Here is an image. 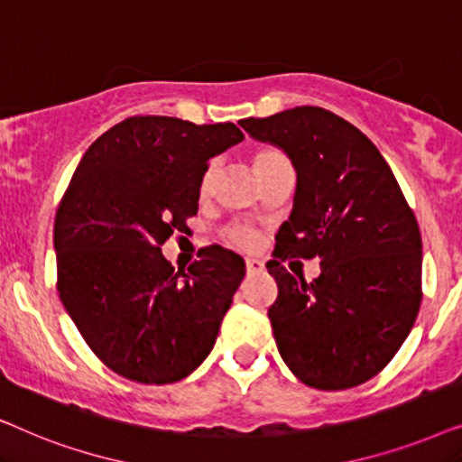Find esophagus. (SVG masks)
Masks as SVG:
<instances>
[{"label": "esophagus", "mask_w": 462, "mask_h": 462, "mask_svg": "<svg viewBox=\"0 0 462 462\" xmlns=\"http://www.w3.org/2000/svg\"><path fill=\"white\" fill-rule=\"evenodd\" d=\"M245 271L248 273H261V271H264V264L258 258H245Z\"/></svg>", "instance_id": "1"}]
</instances>
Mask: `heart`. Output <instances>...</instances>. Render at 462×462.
Returning <instances> with one entry per match:
<instances>
[{
	"label": "heart",
	"mask_w": 462,
	"mask_h": 462,
	"mask_svg": "<svg viewBox=\"0 0 462 462\" xmlns=\"http://www.w3.org/2000/svg\"><path fill=\"white\" fill-rule=\"evenodd\" d=\"M282 163H288V160L280 149H273V147L261 149V151H256V155H254V172H256V176H261L264 172H269V170L282 166ZM217 174H218L217 163H210V166L206 168L204 176H201V185H199L201 193L206 195L212 191L214 180H217ZM225 239L231 245H236V248L248 250V248H254V245L258 244V233L248 225H231L225 229Z\"/></svg>",
	"instance_id": "1"
}]
</instances>
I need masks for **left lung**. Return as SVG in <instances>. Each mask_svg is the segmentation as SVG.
<instances>
[{"label": "left lung", "instance_id": "left-lung-1", "mask_svg": "<svg viewBox=\"0 0 462 462\" xmlns=\"http://www.w3.org/2000/svg\"><path fill=\"white\" fill-rule=\"evenodd\" d=\"M296 170L290 218L277 231L269 319L280 356L309 387H357L387 365L422 300V242L389 163L364 132L321 106L239 119ZM319 257L311 284L282 260Z\"/></svg>", "mask_w": 462, "mask_h": 462}]
</instances>
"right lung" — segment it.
Segmentation results:
<instances>
[{
  "label": "right lung",
  "mask_w": 462,
  "mask_h": 462,
  "mask_svg": "<svg viewBox=\"0 0 462 462\" xmlns=\"http://www.w3.org/2000/svg\"><path fill=\"white\" fill-rule=\"evenodd\" d=\"M242 138L231 122L136 116L81 157L56 210V288L88 346L119 376L176 383L210 356L244 258L210 245L174 271L162 245L198 214L208 160Z\"/></svg>",
  "instance_id": "add662e5"
}]
</instances>
